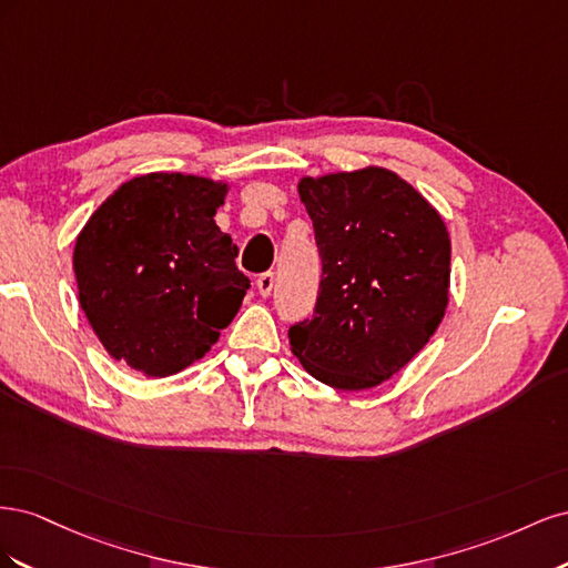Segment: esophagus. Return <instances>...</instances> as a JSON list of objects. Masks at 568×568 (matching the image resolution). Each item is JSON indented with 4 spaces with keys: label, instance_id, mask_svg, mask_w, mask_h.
I'll return each instance as SVG.
<instances>
[{
    "label": "esophagus",
    "instance_id": "34e87169",
    "mask_svg": "<svg viewBox=\"0 0 568 568\" xmlns=\"http://www.w3.org/2000/svg\"><path fill=\"white\" fill-rule=\"evenodd\" d=\"M255 286H257V291H261V296L267 298L272 294V286H274V274L272 272H263L261 277L255 280Z\"/></svg>",
    "mask_w": 568,
    "mask_h": 568
}]
</instances>
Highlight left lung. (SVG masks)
Returning <instances> with one entry per match:
<instances>
[{
  "label": "left lung",
  "mask_w": 568,
  "mask_h": 568,
  "mask_svg": "<svg viewBox=\"0 0 568 568\" xmlns=\"http://www.w3.org/2000/svg\"><path fill=\"white\" fill-rule=\"evenodd\" d=\"M322 282L313 320L288 329L317 382L365 390L400 372L448 307L450 236L440 213L393 170L303 178Z\"/></svg>",
  "instance_id": "obj_1"
}]
</instances>
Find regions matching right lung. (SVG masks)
Listing matches in <instances>:
<instances>
[{"label": "right lung", "mask_w": 568, "mask_h": 568, "mask_svg": "<svg viewBox=\"0 0 568 568\" xmlns=\"http://www.w3.org/2000/svg\"><path fill=\"white\" fill-rule=\"evenodd\" d=\"M227 184L149 173L120 184L73 251L80 307L101 346L146 376L211 351L251 286L232 236L215 225Z\"/></svg>", "instance_id": "obj_1"}]
</instances>
